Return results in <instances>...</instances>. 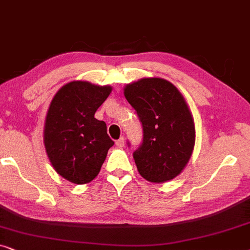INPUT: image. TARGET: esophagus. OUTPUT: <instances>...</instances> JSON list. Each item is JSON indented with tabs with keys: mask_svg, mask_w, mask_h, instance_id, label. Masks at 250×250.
<instances>
[{
	"mask_svg": "<svg viewBox=\"0 0 250 250\" xmlns=\"http://www.w3.org/2000/svg\"><path fill=\"white\" fill-rule=\"evenodd\" d=\"M124 145H125V139L124 138H121L119 140H117V141H116V146H117L118 148H123Z\"/></svg>",
	"mask_w": 250,
	"mask_h": 250,
	"instance_id": "esophagus-1",
	"label": "esophagus"
}]
</instances>
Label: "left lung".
Instances as JSON below:
<instances>
[{"instance_id": "left-lung-1", "label": "left lung", "mask_w": 250, "mask_h": 250, "mask_svg": "<svg viewBox=\"0 0 250 250\" xmlns=\"http://www.w3.org/2000/svg\"><path fill=\"white\" fill-rule=\"evenodd\" d=\"M143 127V141L133 157L140 175L164 183L180 175L196 142L194 121L186 99L170 82L141 78L124 87Z\"/></svg>"}]
</instances>
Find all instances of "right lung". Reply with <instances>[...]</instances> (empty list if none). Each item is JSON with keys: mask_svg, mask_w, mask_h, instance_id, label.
<instances>
[{"mask_svg": "<svg viewBox=\"0 0 250 250\" xmlns=\"http://www.w3.org/2000/svg\"><path fill=\"white\" fill-rule=\"evenodd\" d=\"M110 85L73 81L57 92L44 124V146L56 172L75 184L94 180L114 141L94 117L111 93Z\"/></svg>", "mask_w": 250, "mask_h": 250, "instance_id": "1", "label": "right lung"}]
</instances>
